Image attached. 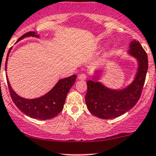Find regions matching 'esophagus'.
<instances>
[{
    "instance_id": "obj_1",
    "label": "esophagus",
    "mask_w": 156,
    "mask_h": 156,
    "mask_svg": "<svg viewBox=\"0 0 156 156\" xmlns=\"http://www.w3.org/2000/svg\"><path fill=\"white\" fill-rule=\"evenodd\" d=\"M78 78L79 80H82V81H83V80H86L87 76H86V75H85V74H81V75H78Z\"/></svg>"
}]
</instances>
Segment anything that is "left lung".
Wrapping results in <instances>:
<instances>
[{
    "label": "left lung",
    "instance_id": "1",
    "mask_svg": "<svg viewBox=\"0 0 156 156\" xmlns=\"http://www.w3.org/2000/svg\"><path fill=\"white\" fill-rule=\"evenodd\" d=\"M128 55L138 62L134 79L121 89H111L100 81L105 72V66L95 70L92 79L87 82L85 96L88 110L99 119H110L119 117L131 109L141 97L148 69L147 55L141 44L133 40L129 44Z\"/></svg>",
    "mask_w": 156,
    "mask_h": 156
}]
</instances>
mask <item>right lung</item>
I'll return each mask as SVG.
<instances>
[{
	"label": "right lung",
	"instance_id": "1",
	"mask_svg": "<svg viewBox=\"0 0 156 156\" xmlns=\"http://www.w3.org/2000/svg\"><path fill=\"white\" fill-rule=\"evenodd\" d=\"M30 37L39 38L40 35L35 32H27L22 35L16 43L26 37ZM11 49L9 51L6 57V66H5L6 71L7 69V61ZM6 76L10 95L17 107L26 115L32 119L48 120L55 117L63 110L66 95L71 87L75 83L77 75H73L67 78H61L58 80L56 84L47 93L41 97L32 99L25 98L18 95L12 88L7 78V74H6Z\"/></svg>",
	"mask_w": 156,
	"mask_h": 156
}]
</instances>
